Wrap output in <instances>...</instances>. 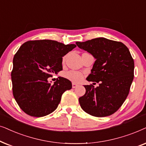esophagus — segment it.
Segmentation results:
<instances>
[{
	"label": "esophagus",
	"mask_w": 146,
	"mask_h": 146,
	"mask_svg": "<svg viewBox=\"0 0 146 146\" xmlns=\"http://www.w3.org/2000/svg\"><path fill=\"white\" fill-rule=\"evenodd\" d=\"M77 86H78V85L76 84V83H72V87H73V89L76 88V87H77Z\"/></svg>",
	"instance_id": "obj_1"
}]
</instances>
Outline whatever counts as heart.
Listing matches in <instances>:
<instances>
[{
	"label": "heart",
	"mask_w": 146,
	"mask_h": 146,
	"mask_svg": "<svg viewBox=\"0 0 146 146\" xmlns=\"http://www.w3.org/2000/svg\"><path fill=\"white\" fill-rule=\"evenodd\" d=\"M64 76L67 79L72 81H74V82H79L83 79L82 73L77 71H70L66 72L64 74Z\"/></svg>",
	"instance_id": "heart-1"
}]
</instances>
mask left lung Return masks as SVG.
I'll list each match as a JSON object with an SVG mask.
<instances>
[{"mask_svg":"<svg viewBox=\"0 0 146 146\" xmlns=\"http://www.w3.org/2000/svg\"><path fill=\"white\" fill-rule=\"evenodd\" d=\"M76 44L96 59L86 79L100 83L97 87L84 85L85 95L79 98L81 108L95 117L112 115L125 102L133 79L134 61L129 49L121 42L104 37Z\"/></svg>","mask_w":146,"mask_h":146,"instance_id":"obj_1","label":"left lung"}]
</instances>
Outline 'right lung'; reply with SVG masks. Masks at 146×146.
I'll return each instance as SVG.
<instances>
[{"mask_svg":"<svg viewBox=\"0 0 146 146\" xmlns=\"http://www.w3.org/2000/svg\"><path fill=\"white\" fill-rule=\"evenodd\" d=\"M75 47L52 40H29L21 46L13 58L11 79L13 96L25 113L40 117L57 109L71 82L59 77L51 85L47 79L63 69V57Z\"/></svg>","mask_w":146,"mask_h":146,"instance_id":"right-lung-1","label":"right lung"}]
</instances>
